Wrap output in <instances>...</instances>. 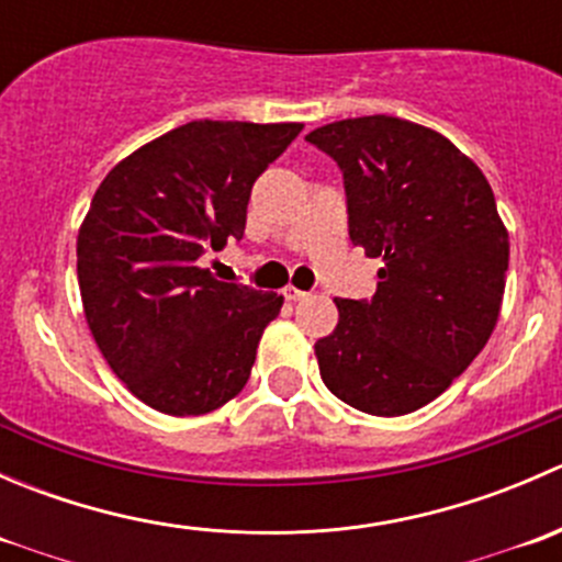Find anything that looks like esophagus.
<instances>
[{"instance_id":"1","label":"esophagus","mask_w":562,"mask_h":562,"mask_svg":"<svg viewBox=\"0 0 562 562\" xmlns=\"http://www.w3.org/2000/svg\"><path fill=\"white\" fill-rule=\"evenodd\" d=\"M282 296H285L288 302H302V299H307L310 293L307 291H299V288H293V285H288L285 291H282Z\"/></svg>"}]
</instances>
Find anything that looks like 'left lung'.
Masks as SVG:
<instances>
[{"mask_svg":"<svg viewBox=\"0 0 562 562\" xmlns=\"http://www.w3.org/2000/svg\"><path fill=\"white\" fill-rule=\"evenodd\" d=\"M307 140L339 166L350 241L381 258L370 302L334 299L317 339L326 389L370 416H405L443 394L501 315L508 231L470 157L407 119L323 124Z\"/></svg>","mask_w":562,"mask_h":562,"instance_id":"left-lung-1","label":"left lung"}]
</instances>
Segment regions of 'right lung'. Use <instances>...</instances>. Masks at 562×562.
Instances as JSON below:
<instances>
[{"label":"right lung","instance_id":"right-lung-1","mask_svg":"<svg viewBox=\"0 0 562 562\" xmlns=\"http://www.w3.org/2000/svg\"><path fill=\"white\" fill-rule=\"evenodd\" d=\"M304 124L187 122L111 168L78 231L83 315L116 378L155 411L203 416L245 389L282 296L198 260L241 239L255 179Z\"/></svg>","mask_w":562,"mask_h":562}]
</instances>
